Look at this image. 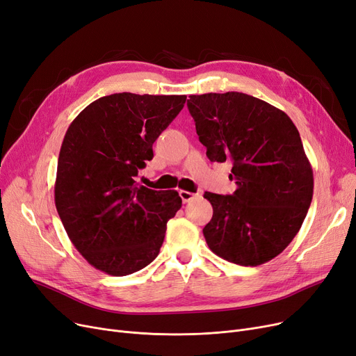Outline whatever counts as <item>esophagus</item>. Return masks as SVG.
<instances>
[{"mask_svg": "<svg viewBox=\"0 0 356 356\" xmlns=\"http://www.w3.org/2000/svg\"><path fill=\"white\" fill-rule=\"evenodd\" d=\"M179 195L183 200V204H188L191 200H193L195 197L199 196V193H193V192H188V191H179Z\"/></svg>", "mask_w": 356, "mask_h": 356, "instance_id": "1", "label": "esophagus"}]
</instances>
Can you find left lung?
I'll use <instances>...</instances> for the list:
<instances>
[{"mask_svg": "<svg viewBox=\"0 0 356 356\" xmlns=\"http://www.w3.org/2000/svg\"><path fill=\"white\" fill-rule=\"evenodd\" d=\"M188 109L211 161H231L233 195L205 192L209 249L231 264L259 266L282 253L313 199V168L289 116L244 92L189 96Z\"/></svg>", "mask_w": 356, "mask_h": 356, "instance_id": "8db88e82", "label": "left lung"}]
</instances>
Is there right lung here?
<instances>
[{"label": "right lung", "instance_id": "right-lung-1", "mask_svg": "<svg viewBox=\"0 0 356 356\" xmlns=\"http://www.w3.org/2000/svg\"><path fill=\"white\" fill-rule=\"evenodd\" d=\"M186 96L116 92L90 103L60 145L55 205L75 249L96 269L125 276L160 253L167 221L181 208L176 191L135 181L152 144Z\"/></svg>", "mask_w": 356, "mask_h": 356}]
</instances>
